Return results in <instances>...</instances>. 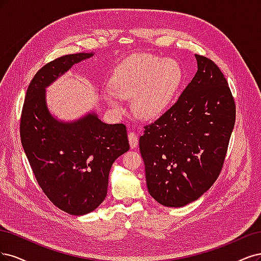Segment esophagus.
<instances>
[{"mask_svg": "<svg viewBox=\"0 0 261 261\" xmlns=\"http://www.w3.org/2000/svg\"><path fill=\"white\" fill-rule=\"evenodd\" d=\"M128 139H129V142H130V146H131L132 148L138 146L139 137H138V134H137L136 132H129Z\"/></svg>", "mask_w": 261, "mask_h": 261, "instance_id": "esophagus-1", "label": "esophagus"}]
</instances>
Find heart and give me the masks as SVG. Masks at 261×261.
Instances as JSON below:
<instances>
[{"label": "heart", "instance_id": "b5f03b06", "mask_svg": "<svg viewBox=\"0 0 261 261\" xmlns=\"http://www.w3.org/2000/svg\"><path fill=\"white\" fill-rule=\"evenodd\" d=\"M182 78L179 64L153 54H134L124 60L114 73L113 88L105 95L116 111H121L120 97L132 99L140 118L150 119L169 105Z\"/></svg>", "mask_w": 261, "mask_h": 261}]
</instances>
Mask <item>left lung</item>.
<instances>
[{
    "label": "left lung",
    "mask_w": 261,
    "mask_h": 261,
    "mask_svg": "<svg viewBox=\"0 0 261 261\" xmlns=\"http://www.w3.org/2000/svg\"><path fill=\"white\" fill-rule=\"evenodd\" d=\"M195 57L194 78L139 140L148 193L167 207L192 203L216 182L235 123L224 74L210 58Z\"/></svg>",
    "instance_id": "8db88e82"
}]
</instances>
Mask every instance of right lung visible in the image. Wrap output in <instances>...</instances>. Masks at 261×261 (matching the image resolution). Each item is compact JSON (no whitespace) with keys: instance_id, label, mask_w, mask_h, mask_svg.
Returning a JSON list of instances; mask_svg holds the SVG:
<instances>
[{"instance_id":"obj_1","label":"right lung","mask_w":261,"mask_h":261,"mask_svg":"<svg viewBox=\"0 0 261 261\" xmlns=\"http://www.w3.org/2000/svg\"><path fill=\"white\" fill-rule=\"evenodd\" d=\"M93 54L64 55L47 63L28 87L20 117V140L40 188L63 212L81 216L105 199L113 163L130 148L123 123L106 124L95 114L63 123L48 113L45 88Z\"/></svg>"}]
</instances>
